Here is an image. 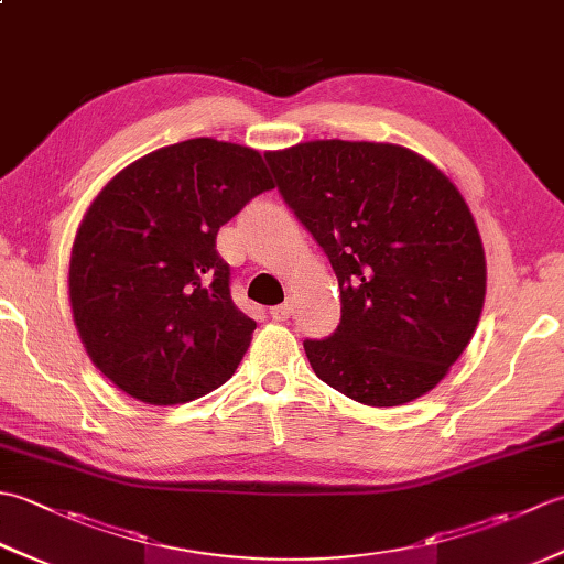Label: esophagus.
<instances>
[{"mask_svg": "<svg viewBox=\"0 0 564 564\" xmlns=\"http://www.w3.org/2000/svg\"><path fill=\"white\" fill-rule=\"evenodd\" d=\"M291 313H293V303H291V301H285L283 305H275V307L269 310V315H271L275 322H285V319L291 317Z\"/></svg>", "mask_w": 564, "mask_h": 564, "instance_id": "esophagus-1", "label": "esophagus"}]
</instances>
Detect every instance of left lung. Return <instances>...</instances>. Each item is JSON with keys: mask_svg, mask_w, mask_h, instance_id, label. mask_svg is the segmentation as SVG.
Returning <instances> with one entry per match:
<instances>
[{"mask_svg": "<svg viewBox=\"0 0 564 564\" xmlns=\"http://www.w3.org/2000/svg\"><path fill=\"white\" fill-rule=\"evenodd\" d=\"M263 158L339 281V327L303 341L317 378L370 406L436 388L485 303L482 239L460 191L386 142L315 140Z\"/></svg>", "mask_w": 564, "mask_h": 564, "instance_id": "8db88e82", "label": "left lung"}]
</instances>
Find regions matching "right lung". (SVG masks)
Instances as JSON below:
<instances>
[{
    "mask_svg": "<svg viewBox=\"0 0 564 564\" xmlns=\"http://www.w3.org/2000/svg\"><path fill=\"white\" fill-rule=\"evenodd\" d=\"M271 188L257 150L213 138L145 154L104 186L72 247L69 303L113 386L182 404L235 373L257 322L232 303L215 237Z\"/></svg>",
    "mask_w": 564,
    "mask_h": 564,
    "instance_id": "right-lung-1",
    "label": "right lung"
}]
</instances>
